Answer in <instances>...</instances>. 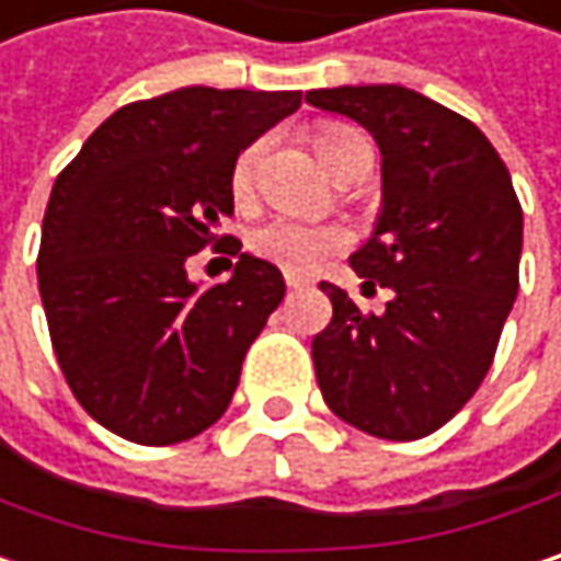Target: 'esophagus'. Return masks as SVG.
<instances>
[{"instance_id":"1","label":"esophagus","mask_w":561,"mask_h":561,"mask_svg":"<svg viewBox=\"0 0 561 561\" xmlns=\"http://www.w3.org/2000/svg\"><path fill=\"white\" fill-rule=\"evenodd\" d=\"M284 280H287V287H290V290H304V287H310V280H307V277H300V274H284Z\"/></svg>"}]
</instances>
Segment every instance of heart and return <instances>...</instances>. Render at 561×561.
Returning a JSON list of instances; mask_svg holds the SVG:
<instances>
[{"instance_id":"obj_1","label":"heart","mask_w":561,"mask_h":561,"mask_svg":"<svg viewBox=\"0 0 561 561\" xmlns=\"http://www.w3.org/2000/svg\"><path fill=\"white\" fill-rule=\"evenodd\" d=\"M355 135L352 128H322L316 135V151L322 158V164L329 168V161L335 158V151L342 148V141ZM264 158V141H251L245 151L236 158V168H232V190L236 196H248L251 186H254V174H257V164ZM348 245V232L339 229V226H325V222H310V219H297V216H271L264 219L261 226L251 229L248 236V248L277 264L280 271H290V274H310L313 267H319V261H325L329 254L342 251Z\"/></svg>"}]
</instances>
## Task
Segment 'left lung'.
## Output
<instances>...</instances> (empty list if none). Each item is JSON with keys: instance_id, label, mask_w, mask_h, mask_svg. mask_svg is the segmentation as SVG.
Here are the masks:
<instances>
[{"instance_id": "obj_1", "label": "left lung", "mask_w": 561, "mask_h": 561, "mask_svg": "<svg viewBox=\"0 0 561 561\" xmlns=\"http://www.w3.org/2000/svg\"><path fill=\"white\" fill-rule=\"evenodd\" d=\"M381 148V216L348 264L390 287L381 316L335 284L313 339L316 381L355 430L410 443L446 426L481 387L520 290L524 209L484 131L407 87L310 90Z\"/></svg>"}]
</instances>
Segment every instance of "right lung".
Here are the masks:
<instances>
[{
	"mask_svg": "<svg viewBox=\"0 0 561 561\" xmlns=\"http://www.w3.org/2000/svg\"><path fill=\"white\" fill-rule=\"evenodd\" d=\"M297 108L300 90L183 87L112 112L57 176L41 304L67 385L108 433L174 446L232 403L284 277L216 226L236 209V158ZM206 244L240 257L226 285L185 277V257Z\"/></svg>",
	"mask_w": 561,
	"mask_h": 561,
	"instance_id": "1",
	"label": "right lung"
}]
</instances>
